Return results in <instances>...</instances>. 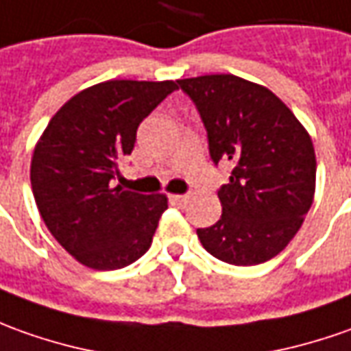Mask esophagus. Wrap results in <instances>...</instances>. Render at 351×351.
<instances>
[{
	"label": "esophagus",
	"mask_w": 351,
	"mask_h": 351,
	"mask_svg": "<svg viewBox=\"0 0 351 351\" xmlns=\"http://www.w3.org/2000/svg\"><path fill=\"white\" fill-rule=\"evenodd\" d=\"M171 202H173L175 206H184L186 202H188V195H184V194L171 195Z\"/></svg>",
	"instance_id": "obj_1"
}]
</instances>
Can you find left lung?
<instances>
[{
	"instance_id": "left-lung-1",
	"label": "left lung",
	"mask_w": 351,
	"mask_h": 351,
	"mask_svg": "<svg viewBox=\"0 0 351 351\" xmlns=\"http://www.w3.org/2000/svg\"><path fill=\"white\" fill-rule=\"evenodd\" d=\"M204 121L213 163L230 161L219 188L223 215L197 228L207 252L230 265H259L300 230L315 194V149L294 113L265 86L234 75L178 80Z\"/></svg>"
}]
</instances>
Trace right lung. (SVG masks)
I'll return each instance as SVG.
<instances>
[{"instance_id": "obj_1", "label": "right lung", "mask_w": 351, "mask_h": 351, "mask_svg": "<svg viewBox=\"0 0 351 351\" xmlns=\"http://www.w3.org/2000/svg\"><path fill=\"white\" fill-rule=\"evenodd\" d=\"M173 80H107L71 97L34 147L30 182L45 226L76 261L95 271L134 263L152 245L167 209L163 194L113 184L132 154L136 130Z\"/></svg>"}]
</instances>
